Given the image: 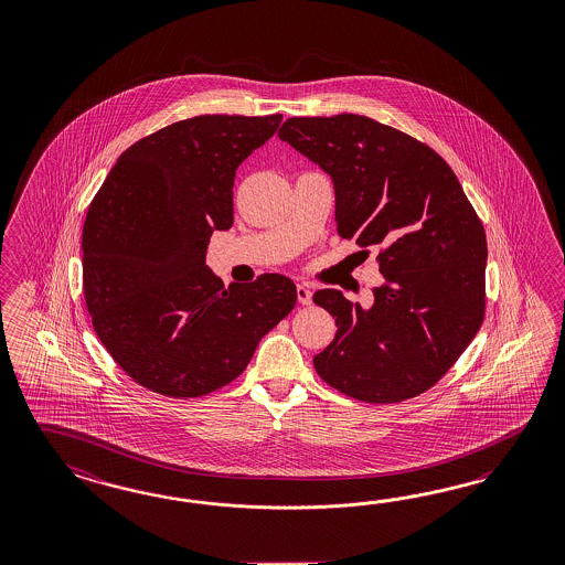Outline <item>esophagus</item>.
Masks as SVG:
<instances>
[{
    "label": "esophagus",
    "mask_w": 565,
    "mask_h": 565,
    "mask_svg": "<svg viewBox=\"0 0 565 565\" xmlns=\"http://www.w3.org/2000/svg\"><path fill=\"white\" fill-rule=\"evenodd\" d=\"M297 299L301 306L311 303V289L307 285H297Z\"/></svg>",
    "instance_id": "esophagus-1"
}]
</instances>
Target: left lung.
Returning a JSON list of instances; mask_svg holds the SVG:
<instances>
[{
	"label": "left lung",
	"mask_w": 565,
	"mask_h": 565,
	"mask_svg": "<svg viewBox=\"0 0 565 565\" xmlns=\"http://www.w3.org/2000/svg\"><path fill=\"white\" fill-rule=\"evenodd\" d=\"M332 178L340 237L377 247L373 306L322 289L337 337L313 356L328 386L363 403H403L446 375L484 318L487 239L450 164L365 115L290 117L278 131Z\"/></svg>",
	"instance_id": "8db88e82"
}]
</instances>
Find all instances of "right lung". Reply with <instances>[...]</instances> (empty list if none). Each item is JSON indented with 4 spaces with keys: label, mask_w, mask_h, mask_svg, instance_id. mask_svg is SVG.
<instances>
[{
    "label": "right lung",
    "mask_w": 565,
    "mask_h": 565,
    "mask_svg": "<svg viewBox=\"0 0 565 565\" xmlns=\"http://www.w3.org/2000/svg\"><path fill=\"white\" fill-rule=\"evenodd\" d=\"M282 115H198L126 152L90 202L82 280L98 339L129 377L195 398L231 384L297 301L292 280L225 287L206 266L214 231L233 225L235 171Z\"/></svg>",
    "instance_id": "obj_1"
}]
</instances>
